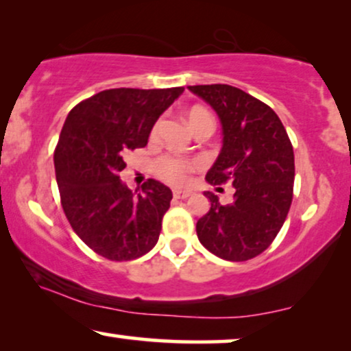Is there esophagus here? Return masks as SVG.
I'll return each instance as SVG.
<instances>
[{
	"label": "esophagus",
	"instance_id": "obj_1",
	"mask_svg": "<svg viewBox=\"0 0 351 351\" xmlns=\"http://www.w3.org/2000/svg\"><path fill=\"white\" fill-rule=\"evenodd\" d=\"M191 194H193V191H188V189H173V195H175L176 199H186V197H189Z\"/></svg>",
	"mask_w": 351,
	"mask_h": 351
}]
</instances>
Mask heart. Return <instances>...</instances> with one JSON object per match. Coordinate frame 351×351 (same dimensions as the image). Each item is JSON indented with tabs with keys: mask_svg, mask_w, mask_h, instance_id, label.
Wrapping results in <instances>:
<instances>
[{
	"mask_svg": "<svg viewBox=\"0 0 351 351\" xmlns=\"http://www.w3.org/2000/svg\"><path fill=\"white\" fill-rule=\"evenodd\" d=\"M204 114H208V112H205L202 109H191L188 112L189 125L193 123L199 115H204ZM194 167H195L194 162L184 160V158L176 157V156H165L158 158V162L156 163V170L158 173V176L173 184L186 183V181H188L189 171L193 170Z\"/></svg>",
	"mask_w": 351,
	"mask_h": 351,
	"instance_id": "obj_1",
	"label": "heart"
}]
</instances>
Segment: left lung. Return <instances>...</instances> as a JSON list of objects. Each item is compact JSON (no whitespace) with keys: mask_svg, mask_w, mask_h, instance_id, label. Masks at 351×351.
Instances as JSON below:
<instances>
[{"mask_svg":"<svg viewBox=\"0 0 351 351\" xmlns=\"http://www.w3.org/2000/svg\"><path fill=\"white\" fill-rule=\"evenodd\" d=\"M217 112L223 144L208 183L231 181L234 200L221 205L205 191L210 210L195 224L205 249L223 260L245 261L269 247L292 204L293 149L271 107L230 85L188 86Z\"/></svg>","mask_w":351,"mask_h":351,"instance_id":"obj_1","label":"left lung"}]
</instances>
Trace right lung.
<instances>
[{
  "mask_svg": "<svg viewBox=\"0 0 351 351\" xmlns=\"http://www.w3.org/2000/svg\"><path fill=\"white\" fill-rule=\"evenodd\" d=\"M183 91L114 88L77 104L65 119L54 152L60 202L77 236L107 260L139 258L157 244L170 188L149 180L138 193L120 171L127 152L146 146L158 117Z\"/></svg>",
  "mask_w": 351,
  "mask_h": 351,
  "instance_id": "1",
  "label": "right lung"
}]
</instances>
